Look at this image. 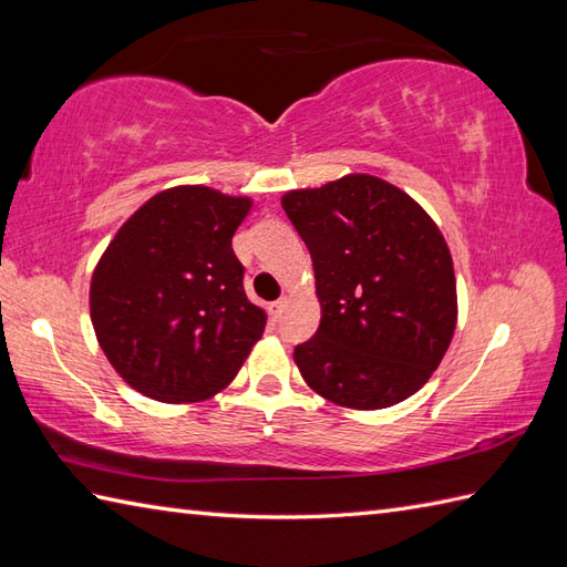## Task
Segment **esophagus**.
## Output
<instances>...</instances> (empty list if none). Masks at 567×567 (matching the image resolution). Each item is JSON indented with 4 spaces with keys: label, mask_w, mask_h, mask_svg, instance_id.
I'll use <instances>...</instances> for the list:
<instances>
[{
    "label": "esophagus",
    "mask_w": 567,
    "mask_h": 567,
    "mask_svg": "<svg viewBox=\"0 0 567 567\" xmlns=\"http://www.w3.org/2000/svg\"><path fill=\"white\" fill-rule=\"evenodd\" d=\"M287 305H290V299H287V297H282V299H277V302H272V315H275V317H280V315H282V311L287 309Z\"/></svg>",
    "instance_id": "esophagus-1"
}]
</instances>
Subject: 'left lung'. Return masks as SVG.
<instances>
[{
    "mask_svg": "<svg viewBox=\"0 0 567 567\" xmlns=\"http://www.w3.org/2000/svg\"><path fill=\"white\" fill-rule=\"evenodd\" d=\"M282 209L311 252L321 307L317 336L295 348L305 382L346 409L404 402L441 365L457 321L441 228L365 173L285 192Z\"/></svg>",
    "mask_w": 567,
    "mask_h": 567,
    "instance_id": "1",
    "label": "left lung"
}]
</instances>
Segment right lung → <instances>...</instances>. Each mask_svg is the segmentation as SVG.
I'll list each match as a JSON object with an SVG mask.
<instances>
[{"instance_id": "obj_1", "label": "right lung", "mask_w": 567, "mask_h": 567, "mask_svg": "<svg viewBox=\"0 0 567 567\" xmlns=\"http://www.w3.org/2000/svg\"><path fill=\"white\" fill-rule=\"evenodd\" d=\"M252 199L207 185L153 195L106 246L90 282L100 348L128 388L192 404L231 384L268 323L244 290L231 238Z\"/></svg>"}]
</instances>
